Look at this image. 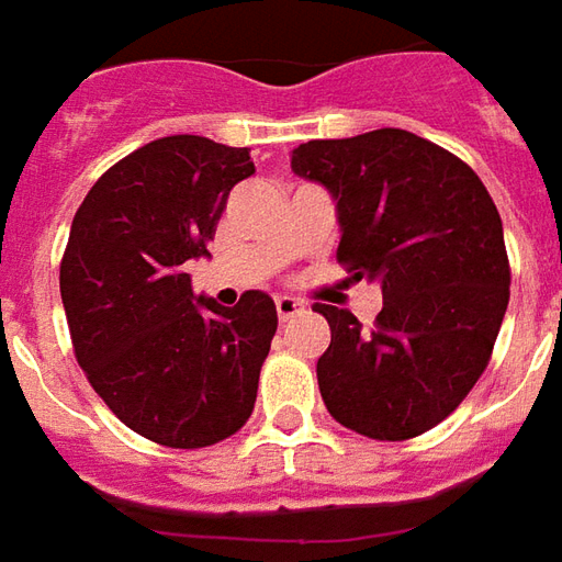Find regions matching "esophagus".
<instances>
[{"instance_id":"34e87169","label":"esophagus","mask_w":562,"mask_h":562,"mask_svg":"<svg viewBox=\"0 0 562 562\" xmlns=\"http://www.w3.org/2000/svg\"><path fill=\"white\" fill-rule=\"evenodd\" d=\"M274 308H278V318L290 321L303 312V303H300V300H293V296H278V300H274Z\"/></svg>"}]
</instances>
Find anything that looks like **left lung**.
<instances>
[{"instance_id": "obj_1", "label": "left lung", "mask_w": 562, "mask_h": 562, "mask_svg": "<svg viewBox=\"0 0 562 562\" xmlns=\"http://www.w3.org/2000/svg\"><path fill=\"white\" fill-rule=\"evenodd\" d=\"M290 168L333 192L339 266L382 281L373 327L315 303L330 324L318 358L324 404L373 440L431 431L483 376L508 308L495 201L462 158L401 127L308 140Z\"/></svg>"}]
</instances>
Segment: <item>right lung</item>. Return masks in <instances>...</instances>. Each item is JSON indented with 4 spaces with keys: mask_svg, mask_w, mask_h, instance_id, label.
Here are the masks:
<instances>
[{
    "mask_svg": "<svg viewBox=\"0 0 562 562\" xmlns=\"http://www.w3.org/2000/svg\"><path fill=\"white\" fill-rule=\"evenodd\" d=\"M254 170L241 146L173 134L115 161L72 216L60 300L76 361L131 431L170 450L226 440L257 404L274 303L195 300L183 272Z\"/></svg>",
    "mask_w": 562,
    "mask_h": 562,
    "instance_id": "obj_1",
    "label": "right lung"
}]
</instances>
